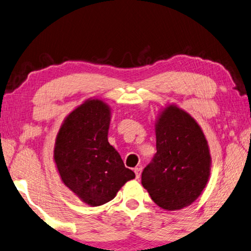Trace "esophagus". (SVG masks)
<instances>
[{
  "mask_svg": "<svg viewBox=\"0 0 251 251\" xmlns=\"http://www.w3.org/2000/svg\"><path fill=\"white\" fill-rule=\"evenodd\" d=\"M141 171H142V167H141V166H138V167H136V168L133 169L134 174H136V178H139V177H140Z\"/></svg>",
  "mask_w": 251,
  "mask_h": 251,
  "instance_id": "obj_1",
  "label": "esophagus"
}]
</instances>
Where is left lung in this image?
I'll return each instance as SVG.
<instances>
[{"label":"left lung","instance_id":"8db88e82","mask_svg":"<svg viewBox=\"0 0 251 251\" xmlns=\"http://www.w3.org/2000/svg\"><path fill=\"white\" fill-rule=\"evenodd\" d=\"M156 149L141 174V184L161 209L180 210L201 195L209 180L211 155L201 126L176 105L156 122Z\"/></svg>","mask_w":251,"mask_h":251}]
</instances>
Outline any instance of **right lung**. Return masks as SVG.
<instances>
[{"instance_id":"add662e5","label":"right lung","mask_w":251,"mask_h":251,"mask_svg":"<svg viewBox=\"0 0 251 251\" xmlns=\"http://www.w3.org/2000/svg\"><path fill=\"white\" fill-rule=\"evenodd\" d=\"M110 119L106 103L87 100L67 115L55 142L53 160L61 180L91 206L110 202L136 177L107 141Z\"/></svg>"}]
</instances>
